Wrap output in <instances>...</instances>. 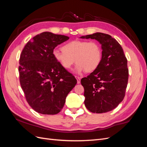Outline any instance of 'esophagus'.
<instances>
[{
	"label": "esophagus",
	"instance_id": "1",
	"mask_svg": "<svg viewBox=\"0 0 147 147\" xmlns=\"http://www.w3.org/2000/svg\"><path fill=\"white\" fill-rule=\"evenodd\" d=\"M75 78H76L77 80V83L78 84H80V80H81V78L79 77H77V76H75Z\"/></svg>",
	"mask_w": 147,
	"mask_h": 147
}]
</instances>
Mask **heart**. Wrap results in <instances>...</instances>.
Segmentation results:
<instances>
[{"instance_id": "obj_1", "label": "heart", "mask_w": 147, "mask_h": 147, "mask_svg": "<svg viewBox=\"0 0 147 147\" xmlns=\"http://www.w3.org/2000/svg\"><path fill=\"white\" fill-rule=\"evenodd\" d=\"M55 60L63 67L69 70L75 63H77L75 72L80 74L94 71L99 66L102 60V48L95 41L74 40L65 44L63 50L55 49L53 51Z\"/></svg>"}]
</instances>
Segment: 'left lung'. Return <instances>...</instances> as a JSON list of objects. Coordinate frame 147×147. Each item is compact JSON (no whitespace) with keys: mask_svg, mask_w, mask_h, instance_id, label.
Segmentation results:
<instances>
[{"mask_svg":"<svg viewBox=\"0 0 147 147\" xmlns=\"http://www.w3.org/2000/svg\"><path fill=\"white\" fill-rule=\"evenodd\" d=\"M80 38L96 40L102 50L99 66L81 80L84 105L92 113L110 112L125 96L129 77L127 59L121 46L110 35L96 32Z\"/></svg>","mask_w":147,"mask_h":147,"instance_id":"8db88e82","label":"left lung"}]
</instances>
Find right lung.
Returning <instances> with one entry per match:
<instances>
[{
    "instance_id": "obj_1",
    "label": "right lung",
    "mask_w": 147,
    "mask_h": 147,
    "mask_svg": "<svg viewBox=\"0 0 147 147\" xmlns=\"http://www.w3.org/2000/svg\"><path fill=\"white\" fill-rule=\"evenodd\" d=\"M65 35L44 32L29 41L20 58V82L29 105L43 115H56L63 108L77 84L72 74L55 60V47L69 40Z\"/></svg>"
}]
</instances>
